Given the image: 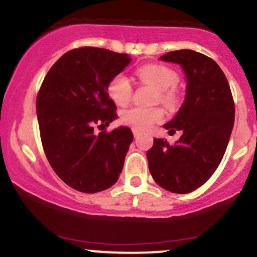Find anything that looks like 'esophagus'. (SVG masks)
Returning a JSON list of instances; mask_svg holds the SVG:
<instances>
[{
  "mask_svg": "<svg viewBox=\"0 0 257 257\" xmlns=\"http://www.w3.org/2000/svg\"><path fill=\"white\" fill-rule=\"evenodd\" d=\"M132 132H134V136L135 137H136V139H137V137H139L140 136V135H141V132H140V131H137V130H132Z\"/></svg>",
  "mask_w": 257,
  "mask_h": 257,
  "instance_id": "esophagus-1",
  "label": "esophagus"
}]
</instances>
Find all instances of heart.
Returning <instances> with one entry per match:
<instances>
[{
    "mask_svg": "<svg viewBox=\"0 0 257 257\" xmlns=\"http://www.w3.org/2000/svg\"><path fill=\"white\" fill-rule=\"evenodd\" d=\"M137 76L141 82L152 86L157 90L156 101L172 108L179 102V95L174 86L177 83V75L162 65H146L137 70ZM111 100L118 106H126L132 97L131 81L123 73H118L107 86ZM164 117V111L159 107L144 108L130 107L121 112V121L135 130H147Z\"/></svg>",
    "mask_w": 257,
    "mask_h": 257,
    "instance_id": "1",
    "label": "heart"
}]
</instances>
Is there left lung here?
<instances>
[{
	"label": "left lung",
	"mask_w": 257,
	"mask_h": 257,
	"mask_svg": "<svg viewBox=\"0 0 257 257\" xmlns=\"http://www.w3.org/2000/svg\"><path fill=\"white\" fill-rule=\"evenodd\" d=\"M161 61L181 66L186 78L185 100L164 127L181 131L175 145L154 139L147 151L149 169L157 185L175 194H189L204 185L220 165L235 121V105L220 66L192 50L172 51Z\"/></svg>",
	"instance_id": "obj_1"
}]
</instances>
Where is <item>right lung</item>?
<instances>
[{"mask_svg":"<svg viewBox=\"0 0 257 257\" xmlns=\"http://www.w3.org/2000/svg\"><path fill=\"white\" fill-rule=\"evenodd\" d=\"M130 62L126 53L76 48L58 58L40 88L36 111L43 150L53 171L77 191H103L122 171L131 128L97 135L93 127L117 118L107 86Z\"/></svg>","mask_w":257,"mask_h":257,"instance_id":"right-lung-1","label":"right lung"}]
</instances>
